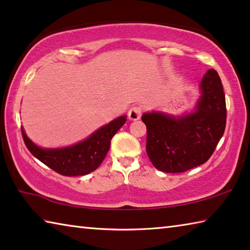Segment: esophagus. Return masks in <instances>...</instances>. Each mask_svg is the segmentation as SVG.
Masks as SVG:
<instances>
[{
	"mask_svg": "<svg viewBox=\"0 0 250 250\" xmlns=\"http://www.w3.org/2000/svg\"><path fill=\"white\" fill-rule=\"evenodd\" d=\"M142 113V108L139 107V105H133L132 108H130L128 112V118L131 121H137L140 119Z\"/></svg>",
	"mask_w": 250,
	"mask_h": 250,
	"instance_id": "obj_1",
	"label": "esophagus"
}]
</instances>
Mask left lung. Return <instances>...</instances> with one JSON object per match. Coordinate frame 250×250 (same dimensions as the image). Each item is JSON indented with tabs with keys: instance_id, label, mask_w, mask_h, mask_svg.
Wrapping results in <instances>:
<instances>
[{
	"instance_id": "8db88e82",
	"label": "left lung",
	"mask_w": 250,
	"mask_h": 250,
	"mask_svg": "<svg viewBox=\"0 0 250 250\" xmlns=\"http://www.w3.org/2000/svg\"><path fill=\"white\" fill-rule=\"evenodd\" d=\"M194 112L173 117L163 112L142 116L146 125V153L159 171L181 173L205 163L226 126V101L217 71L208 69L200 84Z\"/></svg>"
}]
</instances>
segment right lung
<instances>
[{
	"label": "right lung",
	"mask_w": 250,
	"mask_h": 250,
	"mask_svg": "<svg viewBox=\"0 0 250 250\" xmlns=\"http://www.w3.org/2000/svg\"><path fill=\"white\" fill-rule=\"evenodd\" d=\"M126 116L117 118L95 131L86 140L62 149H43L29 140L22 128L23 140L29 152L55 172L65 176L89 174L98 167L107 155L110 142L125 124Z\"/></svg>",
	"instance_id": "1"
}]
</instances>
